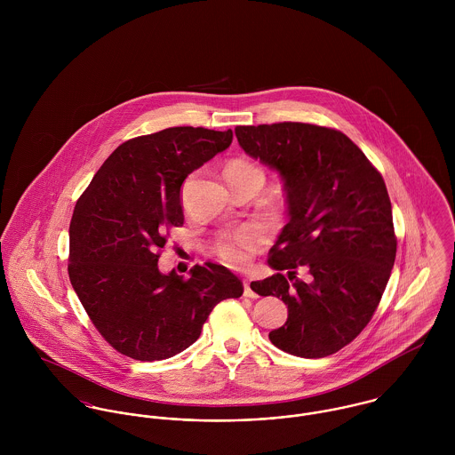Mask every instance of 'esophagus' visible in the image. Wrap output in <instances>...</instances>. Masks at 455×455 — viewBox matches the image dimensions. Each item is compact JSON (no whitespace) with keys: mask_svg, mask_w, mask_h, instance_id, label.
Masks as SVG:
<instances>
[{"mask_svg":"<svg viewBox=\"0 0 455 455\" xmlns=\"http://www.w3.org/2000/svg\"><path fill=\"white\" fill-rule=\"evenodd\" d=\"M243 296L245 298H258V294H256V291L252 289V285H251V282H243Z\"/></svg>","mask_w":455,"mask_h":455,"instance_id":"esophagus-1","label":"esophagus"}]
</instances>
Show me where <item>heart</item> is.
Here are the masks:
<instances>
[{
  "label": "heart",
  "mask_w": 455,
  "mask_h": 455,
  "mask_svg": "<svg viewBox=\"0 0 455 455\" xmlns=\"http://www.w3.org/2000/svg\"><path fill=\"white\" fill-rule=\"evenodd\" d=\"M240 172H260V170L254 163H251L247 159H235L228 164L224 173L229 175V173H240ZM259 245L260 236L258 231L242 229V231L235 233L233 236H229L228 240L217 243L215 245V254L228 264L242 267L252 259V256L256 254Z\"/></svg>",
  "instance_id": "1"
}]
</instances>
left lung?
<instances>
[{
  "mask_svg": "<svg viewBox=\"0 0 455 455\" xmlns=\"http://www.w3.org/2000/svg\"><path fill=\"white\" fill-rule=\"evenodd\" d=\"M235 132L285 189L289 222L267 259L276 273L251 283L287 305V323L269 339L298 357L331 355L371 321L389 282L397 242L386 182L341 131L278 123ZM298 267L309 271L307 281L295 276Z\"/></svg>",
  "mask_w": 455,
  "mask_h": 455,
  "instance_id": "left-lung-1",
  "label": "left lung"
}]
</instances>
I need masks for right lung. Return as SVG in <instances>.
<instances>
[{"instance_id": "obj_1", "label": "right lung", "mask_w": 455, "mask_h": 455, "mask_svg": "<svg viewBox=\"0 0 455 455\" xmlns=\"http://www.w3.org/2000/svg\"><path fill=\"white\" fill-rule=\"evenodd\" d=\"M233 141V131L168 128L119 145L78 197L69 224V282L100 334L136 361L191 347L210 312L243 285L204 262L184 278L157 267L166 231L184 224L180 188Z\"/></svg>"}]
</instances>
